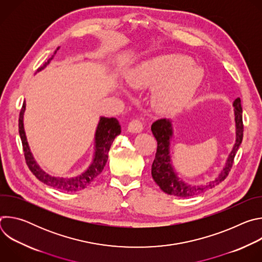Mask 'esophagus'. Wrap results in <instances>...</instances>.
<instances>
[{
	"instance_id": "esophagus-1",
	"label": "esophagus",
	"mask_w": 262,
	"mask_h": 262,
	"mask_svg": "<svg viewBox=\"0 0 262 262\" xmlns=\"http://www.w3.org/2000/svg\"><path fill=\"white\" fill-rule=\"evenodd\" d=\"M127 130L129 133H134V134H138L141 133L143 130V124L139 119H134L128 123L127 126Z\"/></svg>"
}]
</instances>
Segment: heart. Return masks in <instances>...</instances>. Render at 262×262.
Listing matches in <instances>:
<instances>
[{
  "mask_svg": "<svg viewBox=\"0 0 262 262\" xmlns=\"http://www.w3.org/2000/svg\"><path fill=\"white\" fill-rule=\"evenodd\" d=\"M135 88H154L152 100L160 111L170 112L188 102L203 80V71L182 55H162L147 60L129 73Z\"/></svg>",
  "mask_w": 262,
  "mask_h": 262,
  "instance_id": "b5f03b06",
  "label": "heart"
}]
</instances>
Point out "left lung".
Masks as SVG:
<instances>
[{
    "mask_svg": "<svg viewBox=\"0 0 262 262\" xmlns=\"http://www.w3.org/2000/svg\"><path fill=\"white\" fill-rule=\"evenodd\" d=\"M233 106L236 138L232 150L229 154L225 166L223 167L221 172L211 180L202 183H186L181 178H179L177 173L175 172L170 156V146L173 137L172 120L165 118L157 120L152 123L151 130L158 141V149L151 167V175L154 180L157 182V184L160 186L163 192L179 198H190L214 188L215 185L221 183L228 176L234 161V157L242 144L244 136L243 110L241 104V98L237 97L233 101Z\"/></svg>",
    "mask_w": 262,
    "mask_h": 262,
    "instance_id": "obj_1",
    "label": "left lung"
}]
</instances>
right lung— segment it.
Segmentation results:
<instances>
[{"mask_svg": "<svg viewBox=\"0 0 262 262\" xmlns=\"http://www.w3.org/2000/svg\"><path fill=\"white\" fill-rule=\"evenodd\" d=\"M58 48L54 55H56ZM54 59L52 56L48 62H46L41 67L37 69V72L45 69L50 62ZM26 111V102L23 103V107L19 113V120H18V132L19 137L23 143V148L25 152V159L27 165L31 172L36 176V178L43 182L45 184L52 186V188L63 191V192H77L85 189L88 186L103 170L107 158H108V150L111 148L112 143L115 140V138L120 135L121 126L116 118H107V117H100L94 136V155L91 164L89 167L81 174L72 177H57L48 174L45 172L40 166L37 164L35 161L31 149L29 147V143L27 141V136L24 127V114Z\"/></svg>", "mask_w": 262, "mask_h": 262, "instance_id": "obj_1", "label": "right lung"}]
</instances>
